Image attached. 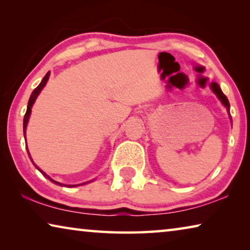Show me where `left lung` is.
Segmentation results:
<instances>
[{
  "instance_id": "left-lung-1",
  "label": "left lung",
  "mask_w": 250,
  "mask_h": 250,
  "mask_svg": "<svg viewBox=\"0 0 250 250\" xmlns=\"http://www.w3.org/2000/svg\"><path fill=\"white\" fill-rule=\"evenodd\" d=\"M210 88H211V90L214 91V94L218 97V99L222 101V104L227 108L228 112H229V107H230L229 101H228L227 97L223 94V91L221 89V87H219V84L217 83H211ZM229 115H230V113H229Z\"/></svg>"
}]
</instances>
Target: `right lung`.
<instances>
[{"label":"right lung","instance_id":"add662e5","mask_svg":"<svg viewBox=\"0 0 250 250\" xmlns=\"http://www.w3.org/2000/svg\"><path fill=\"white\" fill-rule=\"evenodd\" d=\"M49 75H50V71H48L47 74L45 75V77L43 78V80H42L41 82V83L39 84V86H37L35 89L33 90V92H32V95H31V97H29V100H28V104H27V110H26V113H25V116H24V120H23V131H24V138H25V134H26V125H27V122H28V119H29V115H31V110H32V105H33V104L35 103V100H36V98H37V96L40 95V92L42 91V89H43L44 88V86L46 84V83H47V80H48V78H49ZM26 149H27V146H26ZM27 153H28V156H29V159L32 160V156H31V154H29V152H28V149H27ZM33 162V161H32ZM33 164H34V167H35L37 170H39L42 174H43L44 176H46L47 177V179H49L50 181L53 182V183H55V184H58V185H62L61 183H58V182H56V181H54L53 179H50V177L46 174V173H44L43 171L41 170V168L36 166L35 163L33 162ZM82 185V184H80ZM65 186H68V188H73V186H77V185H65Z\"/></svg>","mask_w":250,"mask_h":250}]
</instances>
